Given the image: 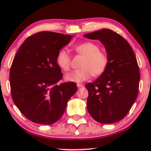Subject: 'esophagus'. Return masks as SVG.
<instances>
[{
	"instance_id": "1",
	"label": "esophagus",
	"mask_w": 151,
	"mask_h": 151,
	"mask_svg": "<svg viewBox=\"0 0 151 151\" xmlns=\"http://www.w3.org/2000/svg\"><path fill=\"white\" fill-rule=\"evenodd\" d=\"M77 86H78V87H82V86H84V84H77Z\"/></svg>"
}]
</instances>
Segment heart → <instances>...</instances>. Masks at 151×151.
Segmentation results:
<instances>
[{
	"instance_id": "1",
	"label": "heart",
	"mask_w": 151,
	"mask_h": 151,
	"mask_svg": "<svg viewBox=\"0 0 151 151\" xmlns=\"http://www.w3.org/2000/svg\"><path fill=\"white\" fill-rule=\"evenodd\" d=\"M74 51L84 56L80 69L74 70L66 74L65 80L68 82H82L86 81L92 76L102 74L108 65L106 54L100 51L98 45L96 43L84 42L74 47ZM56 63L63 71H67L71 66V57L65 49H60L56 56Z\"/></svg>"
}]
</instances>
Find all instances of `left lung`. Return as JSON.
I'll list each match as a JSON object with an SVG mask.
<instances>
[{
  "label": "left lung",
  "mask_w": 151,
  "mask_h": 151,
  "mask_svg": "<svg viewBox=\"0 0 151 151\" xmlns=\"http://www.w3.org/2000/svg\"><path fill=\"white\" fill-rule=\"evenodd\" d=\"M84 36L100 40L108 57L102 75L85 86L88 91L87 110L98 122H116L127 115L138 95L140 73L135 53L122 36L109 29Z\"/></svg>",
  "instance_id": "obj_1"
}]
</instances>
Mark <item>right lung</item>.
I'll return each mask as SVG.
<instances>
[{"instance_id":"right-lung-1","label":"right lung","mask_w":151,"mask_h":151,"mask_svg":"<svg viewBox=\"0 0 151 151\" xmlns=\"http://www.w3.org/2000/svg\"><path fill=\"white\" fill-rule=\"evenodd\" d=\"M72 37L55 32L36 33L24 41L14 57L9 73L12 100L33 122L55 123L77 91L74 82L57 84L63 78L57 54Z\"/></svg>"}]
</instances>
